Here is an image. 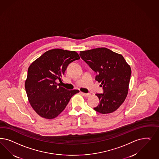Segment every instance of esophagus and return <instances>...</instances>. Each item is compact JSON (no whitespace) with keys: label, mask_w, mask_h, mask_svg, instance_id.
Wrapping results in <instances>:
<instances>
[{"label":"esophagus","mask_w":159,"mask_h":159,"mask_svg":"<svg viewBox=\"0 0 159 159\" xmlns=\"http://www.w3.org/2000/svg\"><path fill=\"white\" fill-rule=\"evenodd\" d=\"M81 93L84 96H85L86 97H89L91 96V93H84V92H81Z\"/></svg>","instance_id":"1"}]
</instances>
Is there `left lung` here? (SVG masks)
<instances>
[{"label":"left lung","mask_w":159,"mask_h":159,"mask_svg":"<svg viewBox=\"0 0 159 159\" xmlns=\"http://www.w3.org/2000/svg\"><path fill=\"white\" fill-rule=\"evenodd\" d=\"M83 60L97 72L103 93H96L100 103L94 110L102 114L113 112L125 101L128 93L131 68L123 57L105 47L80 51Z\"/></svg>","instance_id":"1"}]
</instances>
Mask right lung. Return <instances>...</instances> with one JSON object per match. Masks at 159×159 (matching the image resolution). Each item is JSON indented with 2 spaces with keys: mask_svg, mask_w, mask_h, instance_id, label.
Listing matches in <instances>:
<instances>
[{
  "mask_svg": "<svg viewBox=\"0 0 159 159\" xmlns=\"http://www.w3.org/2000/svg\"><path fill=\"white\" fill-rule=\"evenodd\" d=\"M80 57L76 51L50 50L33 62L28 68L25 89L31 107L40 116L52 119L66 108L79 90H67L59 85L69 64Z\"/></svg>",
  "mask_w": 159,
  "mask_h": 159,
  "instance_id": "obj_1",
  "label": "right lung"
}]
</instances>
